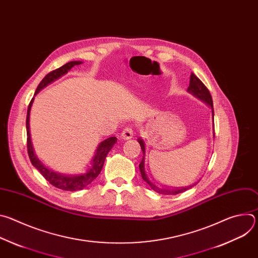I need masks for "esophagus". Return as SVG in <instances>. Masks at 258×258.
<instances>
[{
    "instance_id": "34e87169",
    "label": "esophagus",
    "mask_w": 258,
    "mask_h": 258,
    "mask_svg": "<svg viewBox=\"0 0 258 258\" xmlns=\"http://www.w3.org/2000/svg\"><path fill=\"white\" fill-rule=\"evenodd\" d=\"M133 136H134V131H133L132 126H126L121 133V138L123 140H131L133 138Z\"/></svg>"
}]
</instances>
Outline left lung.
<instances>
[{
	"instance_id": "obj_1",
	"label": "left lung",
	"mask_w": 258,
	"mask_h": 258,
	"mask_svg": "<svg viewBox=\"0 0 258 258\" xmlns=\"http://www.w3.org/2000/svg\"><path fill=\"white\" fill-rule=\"evenodd\" d=\"M188 91L193 94L194 96H196L197 98L201 99L202 101L206 102L211 108H212V113H213V102H212V97L210 95V92L208 91V89L206 88V86L194 75V73L192 72L191 73V77H190V85L188 87ZM213 116H214V113H213ZM213 130H214V126H213ZM138 142L140 143V146H141V149L143 151V159L141 161V163L139 164V167H140V170H141V174H142V177L143 179L148 183V185L157 193L159 194H162V195H176V194H179V193H182L185 192L186 190L192 188L194 185L192 186H189V187H185V188H178V189H170V188H167V187H162L161 185H159V183L157 181H155L154 179H151L149 177V175H147L146 173V168H145V143L142 139H138ZM197 183V182H196Z\"/></svg>"
}]
</instances>
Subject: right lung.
Here are the masks:
<instances>
[{
    "label": "right lung",
    "mask_w": 258,
    "mask_h": 258,
    "mask_svg": "<svg viewBox=\"0 0 258 258\" xmlns=\"http://www.w3.org/2000/svg\"><path fill=\"white\" fill-rule=\"evenodd\" d=\"M81 63H82L81 61H71V62H68V63L64 64L63 66L49 72L48 75L43 79V81L40 83L38 88H36L34 95L38 94L43 88H45L50 83L54 82L55 80H57L60 77H62L63 75H65V73H67L68 70H70L73 66L80 65ZM32 102H33V98L31 99V101L28 105L27 115H26L27 152H28V156H29V159H30L32 165L42 173V175L51 183L52 186H54L58 189H61L64 191H72V192L83 190L88 185H90V183L101 172L107 154L109 153L110 150H111L113 145L116 143V138L115 137L108 138L98 146L96 154L92 160V165L86 173H83L81 175H76V176H73V175L68 176V175L54 172L53 170H50L46 166L43 165V163L38 159V157H36V155L34 154V151L32 148V144H31V140H30V133H29V113H30V108H31Z\"/></svg>",
    "instance_id": "1"
}]
</instances>
